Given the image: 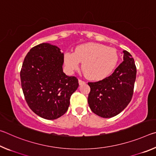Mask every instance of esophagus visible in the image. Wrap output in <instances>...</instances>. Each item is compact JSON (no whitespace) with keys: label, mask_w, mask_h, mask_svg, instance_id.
Here are the masks:
<instances>
[{"label":"esophagus","mask_w":156,"mask_h":156,"mask_svg":"<svg viewBox=\"0 0 156 156\" xmlns=\"http://www.w3.org/2000/svg\"><path fill=\"white\" fill-rule=\"evenodd\" d=\"M78 83H79V84H80V85H83V84H84V83H85V82L83 81V80H80V79H79V80H78Z\"/></svg>","instance_id":"34e87169"}]
</instances>
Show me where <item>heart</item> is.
<instances>
[{"label": "heart", "instance_id": "heart-1", "mask_svg": "<svg viewBox=\"0 0 156 156\" xmlns=\"http://www.w3.org/2000/svg\"><path fill=\"white\" fill-rule=\"evenodd\" d=\"M119 56L116 50L104 44L94 43L83 44L75 51L66 52L64 61L70 72H74L82 65L84 74L91 80H100L107 77L118 65Z\"/></svg>", "mask_w": 156, "mask_h": 156}]
</instances>
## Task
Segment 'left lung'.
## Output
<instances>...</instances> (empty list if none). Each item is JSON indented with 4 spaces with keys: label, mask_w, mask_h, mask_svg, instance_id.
Instances as JSON below:
<instances>
[{
    "label": "left lung",
    "mask_w": 156,
    "mask_h": 156,
    "mask_svg": "<svg viewBox=\"0 0 156 156\" xmlns=\"http://www.w3.org/2000/svg\"><path fill=\"white\" fill-rule=\"evenodd\" d=\"M123 62L112 75L96 83H88L91 91L88 104L95 114L112 118L122 112L130 102L136 78L134 60L123 51Z\"/></svg>",
    "instance_id": "obj_1"
}]
</instances>
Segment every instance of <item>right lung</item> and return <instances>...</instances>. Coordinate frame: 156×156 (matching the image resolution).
Here are the masks:
<instances>
[{
  "instance_id": "1",
  "label": "right lung",
  "mask_w": 156,
  "mask_h": 156,
  "mask_svg": "<svg viewBox=\"0 0 156 156\" xmlns=\"http://www.w3.org/2000/svg\"><path fill=\"white\" fill-rule=\"evenodd\" d=\"M63 62L59 47L44 43L31 48L23 63L20 80L25 100L44 119L55 120L65 114L78 87V79L63 72Z\"/></svg>"
}]
</instances>
